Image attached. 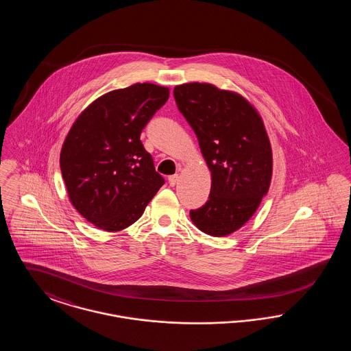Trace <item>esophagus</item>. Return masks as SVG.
I'll return each mask as SVG.
<instances>
[{
  "mask_svg": "<svg viewBox=\"0 0 351 351\" xmlns=\"http://www.w3.org/2000/svg\"><path fill=\"white\" fill-rule=\"evenodd\" d=\"M179 179H180V176H179L178 173H176V175H172V176H169V178H168V183H169L171 186H173V185H176V184H178Z\"/></svg>",
  "mask_w": 351,
  "mask_h": 351,
  "instance_id": "1",
  "label": "esophagus"
}]
</instances>
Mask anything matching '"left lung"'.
I'll list each match as a JSON object with an SVG mask.
<instances>
[{"label":"left lung","instance_id":"1","mask_svg":"<svg viewBox=\"0 0 351 351\" xmlns=\"http://www.w3.org/2000/svg\"><path fill=\"white\" fill-rule=\"evenodd\" d=\"M173 96L212 173L209 200L189 216L202 233L229 235L252 217L271 184L263 119L243 96L213 84L176 85Z\"/></svg>","mask_w":351,"mask_h":351}]
</instances>
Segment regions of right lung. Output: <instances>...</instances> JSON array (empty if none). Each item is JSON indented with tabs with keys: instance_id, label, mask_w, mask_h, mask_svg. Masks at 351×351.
<instances>
[{
	"instance_id": "right-lung-1",
	"label": "right lung",
	"mask_w": 351,
	"mask_h": 351,
	"mask_svg": "<svg viewBox=\"0 0 351 351\" xmlns=\"http://www.w3.org/2000/svg\"><path fill=\"white\" fill-rule=\"evenodd\" d=\"M168 96L167 86L151 83L108 92L69 129L62 175L71 204L96 228L110 233L129 228L165 184L141 133Z\"/></svg>"
}]
</instances>
